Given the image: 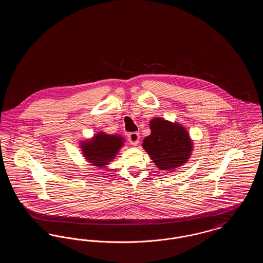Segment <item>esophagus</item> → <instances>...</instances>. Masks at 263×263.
I'll list each match as a JSON object with an SVG mask.
<instances>
[{"label": "esophagus", "instance_id": "obj_1", "mask_svg": "<svg viewBox=\"0 0 263 263\" xmlns=\"http://www.w3.org/2000/svg\"><path fill=\"white\" fill-rule=\"evenodd\" d=\"M128 139L131 145L133 146H137L139 144V140H140V134L138 132H132L128 134Z\"/></svg>", "mask_w": 263, "mask_h": 263}]
</instances>
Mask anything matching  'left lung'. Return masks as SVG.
Here are the masks:
<instances>
[{
	"mask_svg": "<svg viewBox=\"0 0 263 263\" xmlns=\"http://www.w3.org/2000/svg\"><path fill=\"white\" fill-rule=\"evenodd\" d=\"M151 134L144 139L143 148L161 170L174 172L187 163L193 142L185 127L161 117L150 121Z\"/></svg>",
	"mask_w": 263,
	"mask_h": 263,
	"instance_id": "8db88e82",
	"label": "left lung"
}]
</instances>
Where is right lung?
<instances>
[{"instance_id": "obj_1", "label": "right lung", "mask_w": 263, "mask_h": 263, "mask_svg": "<svg viewBox=\"0 0 263 263\" xmlns=\"http://www.w3.org/2000/svg\"><path fill=\"white\" fill-rule=\"evenodd\" d=\"M125 139L118 135L99 132L90 139L81 141L80 148L88 163L98 167H105L115 159L119 150L124 146Z\"/></svg>"}]
</instances>
